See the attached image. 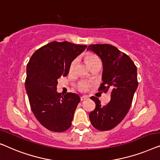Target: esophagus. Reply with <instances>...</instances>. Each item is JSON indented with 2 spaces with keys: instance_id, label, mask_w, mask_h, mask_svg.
Masks as SVG:
<instances>
[{
  "instance_id": "obj_1",
  "label": "esophagus",
  "mask_w": 160,
  "mask_h": 160,
  "mask_svg": "<svg viewBox=\"0 0 160 160\" xmlns=\"http://www.w3.org/2000/svg\"><path fill=\"white\" fill-rule=\"evenodd\" d=\"M88 96H81V97H80L81 101L86 100V99H88Z\"/></svg>"
}]
</instances>
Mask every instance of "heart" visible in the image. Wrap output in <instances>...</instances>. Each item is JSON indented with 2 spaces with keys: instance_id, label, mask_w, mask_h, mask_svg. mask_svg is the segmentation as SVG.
Here are the masks:
<instances>
[{
  "instance_id": "obj_1",
  "label": "heart",
  "mask_w": 160,
  "mask_h": 160,
  "mask_svg": "<svg viewBox=\"0 0 160 160\" xmlns=\"http://www.w3.org/2000/svg\"><path fill=\"white\" fill-rule=\"evenodd\" d=\"M85 61H86V62L88 64L89 66H91V65L93 64H96V63L101 62L99 58H98L96 54H94V53H87V54L85 55ZM77 62H78L77 58L74 59L72 62H71L70 66H69V71L72 72L74 69H75L76 64H77ZM88 87V84L86 82H85V81H82V82H80L79 83V85H78V88H79L80 91H86Z\"/></svg>"
}]
</instances>
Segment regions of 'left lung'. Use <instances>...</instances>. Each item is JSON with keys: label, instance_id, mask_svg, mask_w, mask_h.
Listing matches in <instances>:
<instances>
[{"label": "left lung", "instance_id": "1", "mask_svg": "<svg viewBox=\"0 0 160 160\" xmlns=\"http://www.w3.org/2000/svg\"><path fill=\"white\" fill-rule=\"evenodd\" d=\"M87 50L97 54L103 63V82L98 91L112 90L111 100L104 106L91 96L96 108L90 112L89 119L96 129L109 130L124 119L131 107L138 87L137 67L127 54L110 44L90 45Z\"/></svg>", "mask_w": 160, "mask_h": 160}]
</instances>
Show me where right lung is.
Returning <instances> with one entry per match:
<instances>
[{"instance_id": "right-lung-1", "label": "right lung", "mask_w": 160, "mask_h": 160, "mask_svg": "<svg viewBox=\"0 0 160 160\" xmlns=\"http://www.w3.org/2000/svg\"><path fill=\"white\" fill-rule=\"evenodd\" d=\"M87 48L53 41L38 49L27 65L25 88L31 109L40 124L53 132H64L72 125L80 101L76 93L57 91L58 79L68 75L71 62Z\"/></svg>"}]
</instances>
